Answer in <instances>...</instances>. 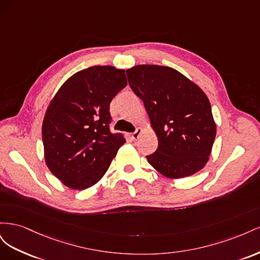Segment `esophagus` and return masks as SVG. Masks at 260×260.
<instances>
[{"label":"esophagus","instance_id":"esophagus-1","mask_svg":"<svg viewBox=\"0 0 260 260\" xmlns=\"http://www.w3.org/2000/svg\"><path fill=\"white\" fill-rule=\"evenodd\" d=\"M142 129H141V128H138L135 132H132L131 133V139L133 140V141H136V140H138L139 139V137H140V135H141V133H142Z\"/></svg>","mask_w":260,"mask_h":260}]
</instances>
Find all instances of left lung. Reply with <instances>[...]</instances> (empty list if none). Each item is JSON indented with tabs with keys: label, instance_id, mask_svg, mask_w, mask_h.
Returning <instances> with one entry per match:
<instances>
[{
	"label": "left lung",
	"instance_id": "obj_1",
	"mask_svg": "<svg viewBox=\"0 0 260 260\" xmlns=\"http://www.w3.org/2000/svg\"><path fill=\"white\" fill-rule=\"evenodd\" d=\"M125 73L158 138V147L146 156L147 161L170 179L200 171L209 159L216 137L206 94L170 67L138 65Z\"/></svg>",
	"mask_w": 260,
	"mask_h": 260
}]
</instances>
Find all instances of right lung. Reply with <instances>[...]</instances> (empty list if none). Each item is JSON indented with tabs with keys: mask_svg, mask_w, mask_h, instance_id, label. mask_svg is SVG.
Segmentation results:
<instances>
[{
	"mask_svg": "<svg viewBox=\"0 0 260 260\" xmlns=\"http://www.w3.org/2000/svg\"><path fill=\"white\" fill-rule=\"evenodd\" d=\"M127 85L124 70L92 66L73 75L50 103L42 124L45 162L66 186L85 190L105 175L125 142L112 133L109 104Z\"/></svg>",
	"mask_w": 260,
	"mask_h": 260,
	"instance_id": "right-lung-1",
	"label": "right lung"
}]
</instances>
